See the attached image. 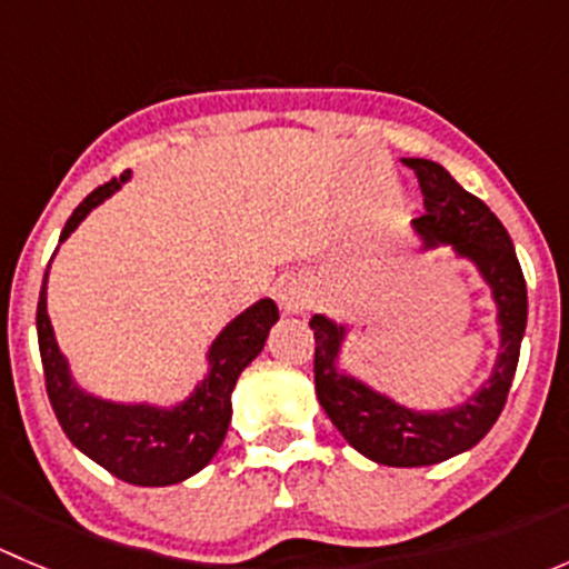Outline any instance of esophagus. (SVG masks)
<instances>
[{
  "mask_svg": "<svg viewBox=\"0 0 569 569\" xmlns=\"http://www.w3.org/2000/svg\"><path fill=\"white\" fill-rule=\"evenodd\" d=\"M317 302V291H313L311 280L297 274V278H289L278 291V306L280 311L289 313V317H300L308 308Z\"/></svg>",
  "mask_w": 569,
  "mask_h": 569,
  "instance_id": "obj_1",
  "label": "esophagus"
}]
</instances>
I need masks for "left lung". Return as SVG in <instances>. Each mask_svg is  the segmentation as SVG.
Returning a JSON list of instances; mask_svg holds the SVG:
<instances>
[{"mask_svg": "<svg viewBox=\"0 0 569 569\" xmlns=\"http://www.w3.org/2000/svg\"><path fill=\"white\" fill-rule=\"evenodd\" d=\"M421 183L427 214L410 220L421 250L449 248L468 261L490 289L496 306L498 352L487 380L451 407L421 410L369 386L341 366L352 327L313 313L317 338L313 375L321 410L355 451L388 468H421L473 449L492 429L507 405L529 317L523 269L507 228L476 194L465 192L443 164L432 159H401Z\"/></svg>", "mask_w": 569, "mask_h": 569, "instance_id": "left-lung-1", "label": "left lung"}]
</instances>
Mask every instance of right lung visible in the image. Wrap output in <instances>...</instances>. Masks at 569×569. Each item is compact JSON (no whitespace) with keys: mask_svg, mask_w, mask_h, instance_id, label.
<instances>
[{"mask_svg":"<svg viewBox=\"0 0 569 569\" xmlns=\"http://www.w3.org/2000/svg\"><path fill=\"white\" fill-rule=\"evenodd\" d=\"M129 178L131 170H126L120 178L93 189L68 217L60 244ZM49 269L38 300V347L46 393L68 440L109 473L137 487L178 485L203 470L226 440L231 423V393L239 375L261 355L269 330L278 321V306L269 297H261L228 321L206 349L203 380H198L183 399L173 405L151 399L120 401L88 391L73 377L46 308Z\"/></svg>","mask_w":569,"mask_h":569,"instance_id":"add662e5","label":"right lung"}]
</instances>
